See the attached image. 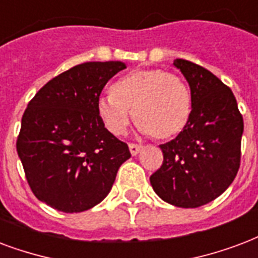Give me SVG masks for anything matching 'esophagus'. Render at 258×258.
<instances>
[{"label":"esophagus","mask_w":258,"mask_h":258,"mask_svg":"<svg viewBox=\"0 0 258 258\" xmlns=\"http://www.w3.org/2000/svg\"><path fill=\"white\" fill-rule=\"evenodd\" d=\"M143 146L141 145H137V143H130V151H131V154L133 155H137L139 151L142 150Z\"/></svg>","instance_id":"1"}]
</instances>
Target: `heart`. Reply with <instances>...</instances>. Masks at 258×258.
Masks as SVG:
<instances>
[{"label":"heart","instance_id":"heart-1","mask_svg":"<svg viewBox=\"0 0 258 258\" xmlns=\"http://www.w3.org/2000/svg\"><path fill=\"white\" fill-rule=\"evenodd\" d=\"M131 111L139 128L154 139H170L186 128L192 94L181 77L164 69L134 70L112 85V94L97 100L98 116L115 135L125 133Z\"/></svg>","mask_w":258,"mask_h":258}]
</instances>
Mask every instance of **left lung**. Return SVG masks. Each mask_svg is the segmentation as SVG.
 <instances>
[{"mask_svg":"<svg viewBox=\"0 0 258 258\" xmlns=\"http://www.w3.org/2000/svg\"><path fill=\"white\" fill-rule=\"evenodd\" d=\"M192 94L186 128L160 145L164 162L150 176L161 199L181 208H196L222 195L241 164L243 119L229 86L199 64L176 59Z\"/></svg>","mask_w":258,"mask_h":258,"instance_id":"obj_1","label":"left lung"}]
</instances>
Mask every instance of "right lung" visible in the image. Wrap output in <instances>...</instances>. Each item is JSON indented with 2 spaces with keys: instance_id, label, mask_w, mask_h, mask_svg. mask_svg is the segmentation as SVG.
<instances>
[{
  "instance_id": "right-lung-1",
  "label": "right lung",
  "mask_w": 258,
  "mask_h": 258,
  "mask_svg": "<svg viewBox=\"0 0 258 258\" xmlns=\"http://www.w3.org/2000/svg\"><path fill=\"white\" fill-rule=\"evenodd\" d=\"M119 60L85 62L47 82L28 103L17 137L19 154L33 195L63 212H82L109 194L127 143L104 127L97 100Z\"/></svg>"
}]
</instances>
